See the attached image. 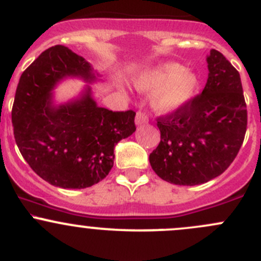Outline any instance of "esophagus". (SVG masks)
<instances>
[{"mask_svg": "<svg viewBox=\"0 0 261 261\" xmlns=\"http://www.w3.org/2000/svg\"><path fill=\"white\" fill-rule=\"evenodd\" d=\"M135 122H136V125H143V123H147L149 122V116H147L145 112L138 111V114H136Z\"/></svg>", "mask_w": 261, "mask_h": 261, "instance_id": "esophagus-1", "label": "esophagus"}]
</instances>
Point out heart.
<instances>
[{
	"mask_svg": "<svg viewBox=\"0 0 261 261\" xmlns=\"http://www.w3.org/2000/svg\"><path fill=\"white\" fill-rule=\"evenodd\" d=\"M135 86L141 92H152L151 107L159 114L177 111L193 97L198 77L178 63H163L138 75Z\"/></svg>",
	"mask_w": 261,
	"mask_h": 261,
	"instance_id": "heart-1",
	"label": "heart"
}]
</instances>
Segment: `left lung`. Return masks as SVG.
Segmentation results:
<instances>
[{
	"instance_id": "8db88e82",
	"label": "left lung",
	"mask_w": 261,
	"mask_h": 261,
	"mask_svg": "<svg viewBox=\"0 0 261 261\" xmlns=\"http://www.w3.org/2000/svg\"><path fill=\"white\" fill-rule=\"evenodd\" d=\"M202 93L156 118L160 143L149 160L162 179L197 186L222 174L244 143L247 111L236 68L217 50L207 58Z\"/></svg>"
}]
</instances>
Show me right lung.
Masks as SVG:
<instances>
[{
    "instance_id": "1",
    "label": "right lung",
    "mask_w": 261,
    "mask_h": 261,
    "mask_svg": "<svg viewBox=\"0 0 261 261\" xmlns=\"http://www.w3.org/2000/svg\"><path fill=\"white\" fill-rule=\"evenodd\" d=\"M93 81L84 58L64 45L41 53L21 74L12 126L18 150L31 169L60 188L101 181L114 167L115 145L135 133V115L98 107L87 88L81 99L53 106L51 89L65 77Z\"/></svg>"
}]
</instances>
